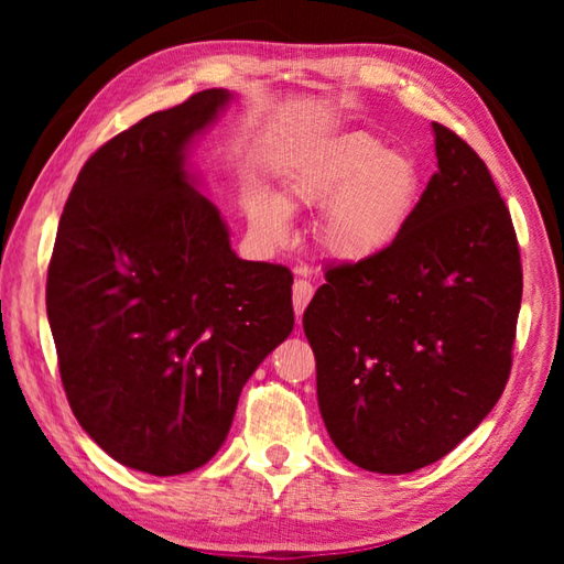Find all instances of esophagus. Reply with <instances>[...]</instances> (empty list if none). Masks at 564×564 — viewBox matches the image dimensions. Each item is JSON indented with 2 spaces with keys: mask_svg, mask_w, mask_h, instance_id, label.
<instances>
[{
  "mask_svg": "<svg viewBox=\"0 0 564 564\" xmlns=\"http://www.w3.org/2000/svg\"><path fill=\"white\" fill-rule=\"evenodd\" d=\"M313 283L311 281H303V279H299L293 283V311H295V316H303V311H305V305L311 303V299H313Z\"/></svg>",
  "mask_w": 564,
  "mask_h": 564,
  "instance_id": "34e87169",
  "label": "esophagus"
}]
</instances>
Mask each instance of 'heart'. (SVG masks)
Listing matches in <instances>:
<instances>
[{"label":"heart","instance_id":"b5f03b06","mask_svg":"<svg viewBox=\"0 0 564 564\" xmlns=\"http://www.w3.org/2000/svg\"><path fill=\"white\" fill-rule=\"evenodd\" d=\"M423 188V169L413 154L352 131L293 169L281 198L253 188L246 196V218L263 243L281 246L291 234L289 212L323 208L321 246L333 259L360 263L398 243L417 214Z\"/></svg>","mask_w":564,"mask_h":564}]
</instances>
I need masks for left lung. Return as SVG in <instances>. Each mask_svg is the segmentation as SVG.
<instances>
[{
    "label": "left lung",
    "mask_w": 564,
    "mask_h": 564,
    "mask_svg": "<svg viewBox=\"0 0 564 564\" xmlns=\"http://www.w3.org/2000/svg\"><path fill=\"white\" fill-rule=\"evenodd\" d=\"M437 171L386 253L330 265L303 313L330 441L362 470L441 460L510 378L522 265L485 161L433 121Z\"/></svg>",
    "instance_id": "obj_1"
}]
</instances>
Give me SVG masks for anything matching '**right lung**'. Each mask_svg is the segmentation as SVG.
<instances>
[{
	"mask_svg": "<svg viewBox=\"0 0 564 564\" xmlns=\"http://www.w3.org/2000/svg\"><path fill=\"white\" fill-rule=\"evenodd\" d=\"M231 99L198 91L91 154L46 275L76 420L113 460L159 477L212 460L246 380L293 330L291 271L238 259L188 169Z\"/></svg>",
	"mask_w": 564,
	"mask_h": 564,
	"instance_id": "1",
	"label": "right lung"
}]
</instances>
